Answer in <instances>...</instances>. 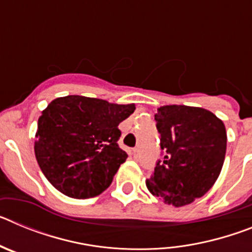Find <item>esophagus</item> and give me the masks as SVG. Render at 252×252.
I'll use <instances>...</instances> for the list:
<instances>
[{"label": "esophagus", "instance_id": "esophagus-1", "mask_svg": "<svg viewBox=\"0 0 252 252\" xmlns=\"http://www.w3.org/2000/svg\"><path fill=\"white\" fill-rule=\"evenodd\" d=\"M132 155H133V158H137V155H139V149L137 148H135L132 150Z\"/></svg>", "mask_w": 252, "mask_h": 252}]
</instances>
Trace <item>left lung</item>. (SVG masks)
<instances>
[{
    "mask_svg": "<svg viewBox=\"0 0 252 252\" xmlns=\"http://www.w3.org/2000/svg\"><path fill=\"white\" fill-rule=\"evenodd\" d=\"M162 160L146 187L164 203L182 207L201 198L221 173L227 146L223 122L201 107L162 106L155 115Z\"/></svg>",
    "mask_w": 252,
    "mask_h": 252,
    "instance_id": "8db88e82",
    "label": "left lung"
}]
</instances>
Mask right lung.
Returning <instances> with one entry per match:
<instances>
[{
  "instance_id": "obj_1",
  "label": "right lung",
  "mask_w": 252,
  "mask_h": 252,
  "mask_svg": "<svg viewBox=\"0 0 252 252\" xmlns=\"http://www.w3.org/2000/svg\"><path fill=\"white\" fill-rule=\"evenodd\" d=\"M135 104L110 103L84 95H66L48 104L37 121L35 157L46 179L77 199L101 194L126 161L120 149V122Z\"/></svg>"
}]
</instances>
